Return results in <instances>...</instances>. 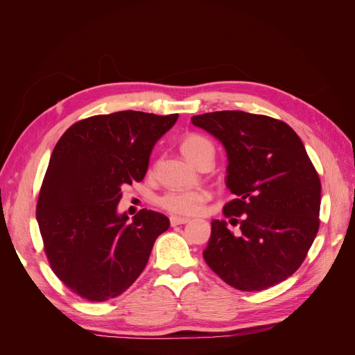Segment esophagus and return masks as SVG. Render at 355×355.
Wrapping results in <instances>:
<instances>
[{
    "label": "esophagus",
    "mask_w": 355,
    "mask_h": 355,
    "mask_svg": "<svg viewBox=\"0 0 355 355\" xmlns=\"http://www.w3.org/2000/svg\"><path fill=\"white\" fill-rule=\"evenodd\" d=\"M188 218H180V216H170V225L171 227H178V225H184L188 223Z\"/></svg>",
    "instance_id": "34e87169"
}]
</instances>
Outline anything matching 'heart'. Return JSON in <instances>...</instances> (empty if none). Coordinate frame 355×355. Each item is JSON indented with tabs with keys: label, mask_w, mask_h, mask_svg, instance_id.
<instances>
[{
	"label": "heart",
	"mask_w": 355,
	"mask_h": 355,
	"mask_svg": "<svg viewBox=\"0 0 355 355\" xmlns=\"http://www.w3.org/2000/svg\"><path fill=\"white\" fill-rule=\"evenodd\" d=\"M206 148H213L206 137L201 135L191 133L180 144V151L189 161L196 164L197 158ZM210 200V194L207 191H168L158 200L159 207L171 214H179V216H194L198 214L204 204Z\"/></svg>",
	"instance_id": "obj_1"
}]
</instances>
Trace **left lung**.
Listing matches in <instances>:
<instances>
[{"label":"left lung","instance_id":"left-lung-1","mask_svg":"<svg viewBox=\"0 0 355 355\" xmlns=\"http://www.w3.org/2000/svg\"><path fill=\"white\" fill-rule=\"evenodd\" d=\"M223 144L234 196L213 220L204 261L243 292H261L297 271L320 228L321 182L296 132L277 118L216 111L191 118Z\"/></svg>","mask_w":355,"mask_h":355}]
</instances>
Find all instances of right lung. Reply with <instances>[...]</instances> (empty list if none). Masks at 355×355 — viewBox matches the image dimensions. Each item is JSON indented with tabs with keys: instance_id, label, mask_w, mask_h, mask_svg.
I'll return each mask as SVG.
<instances>
[{
	"instance_id": "1",
	"label": "right lung",
	"mask_w": 355,
	"mask_h": 355,
	"mask_svg": "<svg viewBox=\"0 0 355 355\" xmlns=\"http://www.w3.org/2000/svg\"><path fill=\"white\" fill-rule=\"evenodd\" d=\"M178 114L121 111L72 124L53 149L37 220L51 271L90 302L120 296L142 274L170 220L142 209L116 214L121 188L145 178L149 154Z\"/></svg>"
}]
</instances>
